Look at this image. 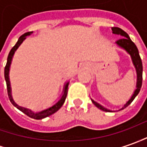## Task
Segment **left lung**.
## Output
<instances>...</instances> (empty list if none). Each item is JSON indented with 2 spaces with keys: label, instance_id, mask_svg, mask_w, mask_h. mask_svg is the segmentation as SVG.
Returning a JSON list of instances; mask_svg holds the SVG:
<instances>
[{
  "label": "left lung",
  "instance_id": "8db88e82",
  "mask_svg": "<svg viewBox=\"0 0 147 147\" xmlns=\"http://www.w3.org/2000/svg\"><path fill=\"white\" fill-rule=\"evenodd\" d=\"M112 32L114 34H118V35H121L122 37L121 39L117 40L116 42V44L121 49L125 50L130 55L131 59H132L133 64H134V67H135L137 73L136 89L134 90L130 99L124 105L122 108H121L120 109L117 110V111H120V110L124 109L125 108H126L128 105H129L131 104V102L134 100V99L136 97L137 95L138 94L139 92H140L141 87H142V59H141L139 53H138V50L137 48L136 45L134 44L132 42V40L130 39L128 34L125 33L124 30H122L121 29H120L118 27H112ZM91 100H92V102L93 103L96 107L100 109V110H102V111L116 112L115 110H111V109H109L107 108L104 107L101 105H100L99 103L93 100L92 99H91Z\"/></svg>",
  "mask_w": 147,
  "mask_h": 147
}]
</instances>
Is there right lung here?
Here are the masks:
<instances>
[{
	"mask_svg": "<svg viewBox=\"0 0 147 147\" xmlns=\"http://www.w3.org/2000/svg\"><path fill=\"white\" fill-rule=\"evenodd\" d=\"M33 34V31L27 32V33H25L24 34L21 36L19 38L18 41L17 42V43L15 44V46L11 49L10 52L8 55V58H7V63L5 65V81H6V85H7V91H8V96H9V98L10 100L11 103L14 105L15 107L17 109H18L20 111H22V113H24L25 114H26L27 116H29L30 117H32L34 119H42V118H45L47 117H49V116L52 115L53 113H55V112H57L61 107L62 105H63V103L65 101L66 97H67V89H68V85H69V81H67L64 84V86H63V92H62V95H61V97L59 98V100L56 101V103H55L54 105H52L51 106H50L47 109H42L41 111L34 112L31 110L30 109H28V108L22 107V106H20L18 105L17 103H15L14 100L13 98V96H12V89H11V84H10V80H9V71H10V66L11 63H12V60H13V57L16 51L18 50L19 47L21 46V44L23 42V41L26 38L27 36L31 35Z\"/></svg>",
	"mask_w": 147,
	"mask_h": 147,
	"instance_id": "obj_1",
	"label": "right lung"
}]
</instances>
